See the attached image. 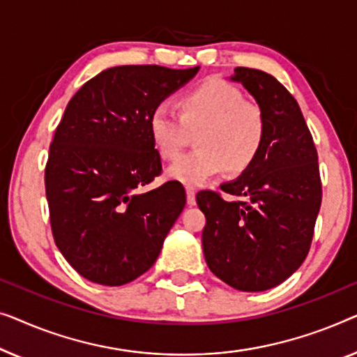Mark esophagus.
<instances>
[{
  "label": "esophagus",
  "instance_id": "1",
  "mask_svg": "<svg viewBox=\"0 0 357 357\" xmlns=\"http://www.w3.org/2000/svg\"><path fill=\"white\" fill-rule=\"evenodd\" d=\"M185 195H188V205H195V188L188 185L185 188Z\"/></svg>",
  "mask_w": 357,
  "mask_h": 357
}]
</instances>
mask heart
<instances>
[{
    "instance_id": "1",
    "label": "heart",
    "mask_w": 357,
    "mask_h": 357,
    "mask_svg": "<svg viewBox=\"0 0 357 357\" xmlns=\"http://www.w3.org/2000/svg\"><path fill=\"white\" fill-rule=\"evenodd\" d=\"M197 150L181 157L168 176L185 185H202L223 169L238 174L257 160L267 121L257 103L244 100L239 89L208 79L179 98V113L167 103L149 118L153 147L167 162L176 160L195 132Z\"/></svg>"
}]
</instances>
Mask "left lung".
Returning a JSON list of instances; mask_svg holds the SVG:
<instances>
[{"label": "left lung", "instance_id": "obj_1", "mask_svg": "<svg viewBox=\"0 0 357 357\" xmlns=\"http://www.w3.org/2000/svg\"><path fill=\"white\" fill-rule=\"evenodd\" d=\"M264 109L267 132L259 157L238 179L220 185L229 197L200 190L202 248L213 275L239 291L283 283L307 257L322 204L317 149L296 98L272 74L236 68Z\"/></svg>", "mask_w": 357, "mask_h": 357}]
</instances>
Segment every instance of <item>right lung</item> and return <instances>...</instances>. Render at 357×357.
Masks as SVG:
<instances>
[{
    "mask_svg": "<svg viewBox=\"0 0 357 357\" xmlns=\"http://www.w3.org/2000/svg\"><path fill=\"white\" fill-rule=\"evenodd\" d=\"M197 71L109 68L69 100L50 145L45 190L54 243L84 278L121 286L157 260L185 192L178 181L142 190L162 174L149 118Z\"/></svg>",
    "mask_w": 357,
    "mask_h": 357,
    "instance_id": "add662e5",
    "label": "right lung"
}]
</instances>
